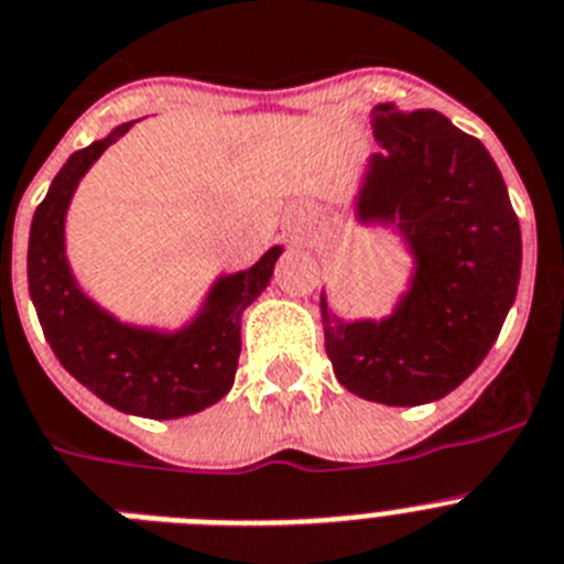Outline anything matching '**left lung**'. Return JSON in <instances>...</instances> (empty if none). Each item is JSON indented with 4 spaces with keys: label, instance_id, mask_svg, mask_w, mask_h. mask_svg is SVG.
I'll list each match as a JSON object with an SVG mask.
<instances>
[{
    "label": "left lung",
    "instance_id": "obj_1",
    "mask_svg": "<svg viewBox=\"0 0 564 564\" xmlns=\"http://www.w3.org/2000/svg\"><path fill=\"white\" fill-rule=\"evenodd\" d=\"M382 153L365 165L356 223L393 228L413 259L384 319H341L322 293L325 350L350 393L411 408L459 388L517 300L522 234L497 162L436 110L373 108Z\"/></svg>",
    "mask_w": 564,
    "mask_h": 564
}]
</instances>
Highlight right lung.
<instances>
[{
	"label": "right lung",
	"mask_w": 564,
	"mask_h": 564,
	"mask_svg": "<svg viewBox=\"0 0 564 564\" xmlns=\"http://www.w3.org/2000/svg\"><path fill=\"white\" fill-rule=\"evenodd\" d=\"M133 122L67 159L33 214L28 239V291L62 368L90 393L131 416L180 420L230 391L242 350V314L268 288L282 245L248 271L219 276L199 314L180 330L139 328L94 302L76 282L65 253V216L76 185Z\"/></svg>",
	"instance_id": "1"
}]
</instances>
